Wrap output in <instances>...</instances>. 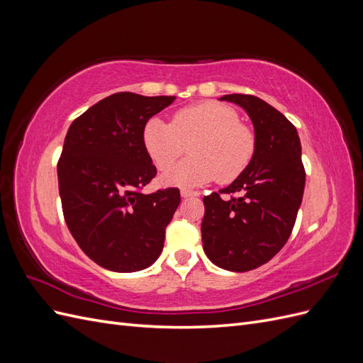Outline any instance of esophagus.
Here are the masks:
<instances>
[{
	"label": "esophagus",
	"instance_id": "esophagus-1",
	"mask_svg": "<svg viewBox=\"0 0 363 363\" xmlns=\"http://www.w3.org/2000/svg\"><path fill=\"white\" fill-rule=\"evenodd\" d=\"M200 194L196 191H189V189H182V196L183 199H192V196H199Z\"/></svg>",
	"mask_w": 363,
	"mask_h": 363
}]
</instances>
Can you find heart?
Returning <instances> with one entry per match:
<instances>
[{
  "label": "heart",
  "mask_w": 363,
  "mask_h": 363,
  "mask_svg": "<svg viewBox=\"0 0 363 363\" xmlns=\"http://www.w3.org/2000/svg\"><path fill=\"white\" fill-rule=\"evenodd\" d=\"M142 144L152 163L169 169L191 144L192 156L164 174V182L195 186L219 179L236 180L256 152V136L240 124L235 108L218 101H201L180 108L171 124L151 118L142 130Z\"/></svg>",
  "instance_id": "1"
}]
</instances>
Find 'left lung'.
I'll list each match as a JSON object with an SVG mask.
<instances>
[{
	"label": "left lung",
	"instance_id": "left-lung-1",
	"mask_svg": "<svg viewBox=\"0 0 363 363\" xmlns=\"http://www.w3.org/2000/svg\"><path fill=\"white\" fill-rule=\"evenodd\" d=\"M219 100L248 113L256 152L232 184L203 199L201 239L216 267L245 272L271 260L292 233L306 183L301 144L291 121L260 98L232 94ZM221 193L238 196L225 201Z\"/></svg>",
	"mask_w": 363,
	"mask_h": 363
}]
</instances>
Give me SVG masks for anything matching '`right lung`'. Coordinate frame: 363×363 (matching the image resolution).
I'll use <instances>...</instances> for the list:
<instances>
[{
  "instance_id": "add662e5",
  "label": "right lung",
  "mask_w": 363,
  "mask_h": 363,
  "mask_svg": "<svg viewBox=\"0 0 363 363\" xmlns=\"http://www.w3.org/2000/svg\"><path fill=\"white\" fill-rule=\"evenodd\" d=\"M174 100L113 94L77 118L65 138L57 163L65 221L84 255L106 269H145L163 250L180 191L140 192L157 172L142 130Z\"/></svg>"
}]
</instances>
